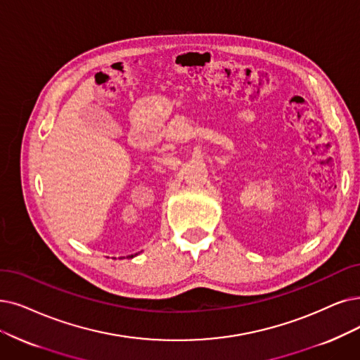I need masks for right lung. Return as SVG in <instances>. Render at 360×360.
Segmentation results:
<instances>
[{
  "label": "right lung",
  "instance_id": "obj_1",
  "mask_svg": "<svg viewBox=\"0 0 360 360\" xmlns=\"http://www.w3.org/2000/svg\"><path fill=\"white\" fill-rule=\"evenodd\" d=\"M130 257H133V255H130Z\"/></svg>",
  "mask_w": 360,
  "mask_h": 360
}]
</instances>
